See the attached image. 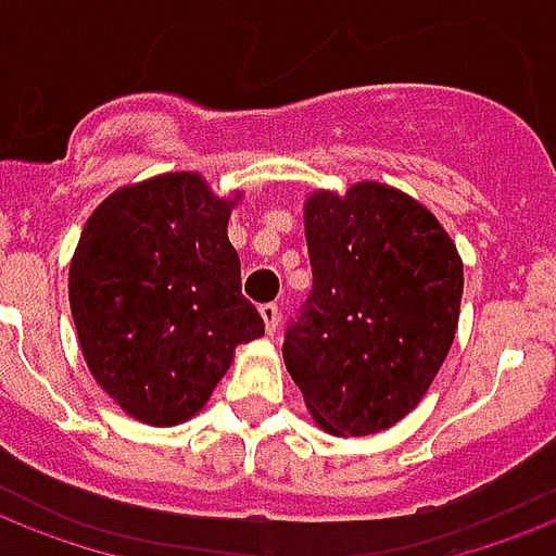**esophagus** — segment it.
<instances>
[{"label": "esophagus", "instance_id": "1", "mask_svg": "<svg viewBox=\"0 0 556 556\" xmlns=\"http://www.w3.org/2000/svg\"><path fill=\"white\" fill-rule=\"evenodd\" d=\"M262 320H265V329H268V334H274L279 329V306H274V303H268V306L260 308Z\"/></svg>", "mask_w": 556, "mask_h": 556}]
</instances>
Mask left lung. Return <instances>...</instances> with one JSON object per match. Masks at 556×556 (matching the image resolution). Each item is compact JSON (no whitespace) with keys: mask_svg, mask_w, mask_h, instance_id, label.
I'll return each instance as SVG.
<instances>
[{"mask_svg":"<svg viewBox=\"0 0 556 556\" xmlns=\"http://www.w3.org/2000/svg\"><path fill=\"white\" fill-rule=\"evenodd\" d=\"M312 291L282 358L317 426L364 438L417 408L455 341L464 262L429 206L388 184L303 206Z\"/></svg>","mask_w":556,"mask_h":556,"instance_id":"left-lung-1","label":"left lung"}]
</instances>
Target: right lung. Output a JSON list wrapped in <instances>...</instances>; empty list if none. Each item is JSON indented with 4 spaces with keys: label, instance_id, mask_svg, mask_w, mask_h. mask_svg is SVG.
Wrapping results in <instances>:
<instances>
[{
    "label": "right lung",
    "instance_id": "obj_1",
    "mask_svg": "<svg viewBox=\"0 0 556 556\" xmlns=\"http://www.w3.org/2000/svg\"><path fill=\"white\" fill-rule=\"evenodd\" d=\"M239 201L198 172H168L116 189L84 224L70 262L80 353L101 391L146 426L192 419L236 346L265 334L227 239Z\"/></svg>",
    "mask_w": 556,
    "mask_h": 556
}]
</instances>
